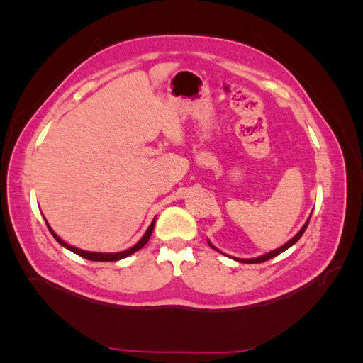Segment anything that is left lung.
I'll return each instance as SVG.
<instances>
[{
    "instance_id": "left-lung-1",
    "label": "left lung",
    "mask_w": 363,
    "mask_h": 363,
    "mask_svg": "<svg viewBox=\"0 0 363 363\" xmlns=\"http://www.w3.org/2000/svg\"><path fill=\"white\" fill-rule=\"evenodd\" d=\"M311 217H312V215H311ZM311 217H309V220H307L306 221V225L303 226V228H301V230H299V233L295 235V237H293L291 238V240H289L287 243H285V245H282L281 246V248H277V250H274V251H272V252H268V254H264V256H260V257H254V259H235L237 262H242V264H260V262H267V260H269V259H273V257H276L277 256V254H281V252H284L285 250H289L290 248V246L291 245H295L298 240H299V238H301V235H303L304 234V230H306V228H307V225H309V221H311ZM211 245V243H209ZM212 246V245H211ZM212 248L213 250H217V248H215V246H212ZM218 251V250H217ZM218 252H221V251H218ZM234 259V257H233Z\"/></svg>"
}]
</instances>
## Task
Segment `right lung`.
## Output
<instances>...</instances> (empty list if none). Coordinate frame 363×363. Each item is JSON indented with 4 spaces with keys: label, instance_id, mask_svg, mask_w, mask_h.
Masks as SVG:
<instances>
[{
    "label": "right lung",
    "instance_id": "obj_1",
    "mask_svg": "<svg viewBox=\"0 0 363 363\" xmlns=\"http://www.w3.org/2000/svg\"><path fill=\"white\" fill-rule=\"evenodd\" d=\"M154 223H156V220H152L150 228L146 229L145 235L140 238V240L137 242V245H134L133 248H129V250H126V251H121V252H90V251H84V250H79V248H74V246H70L68 243H65V242L62 240V238H59L56 234H54V230L50 228L48 223H46V226H48V229H50V233L52 234V237L56 238V240H57L60 245H62L64 248L73 251L74 254H78V256H81V257H84V259H89V260H95V262H115V260L125 259V257L130 256V254H134L135 251L142 250L143 246H145L146 243H148V240H150V237H151V234H152V229H154Z\"/></svg>",
    "mask_w": 363,
    "mask_h": 363
}]
</instances>
